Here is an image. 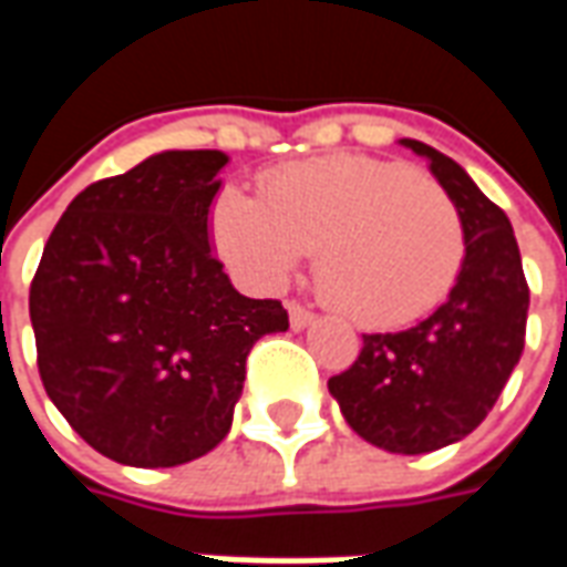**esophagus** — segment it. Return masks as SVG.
<instances>
[{"label":"esophagus","instance_id":"obj_1","mask_svg":"<svg viewBox=\"0 0 567 567\" xmlns=\"http://www.w3.org/2000/svg\"><path fill=\"white\" fill-rule=\"evenodd\" d=\"M288 321H291L295 331H303V328H309V324L316 321V312H309V309L300 307V303H288Z\"/></svg>","mask_w":567,"mask_h":567}]
</instances>
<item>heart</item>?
I'll list each match as a JSON object with an SVG mask.
<instances>
[{
	"label": "heart",
	"mask_w": 567,
	"mask_h": 567,
	"mask_svg": "<svg viewBox=\"0 0 567 567\" xmlns=\"http://www.w3.org/2000/svg\"><path fill=\"white\" fill-rule=\"evenodd\" d=\"M212 243L230 270L272 291L316 255L328 303L358 324L422 319L450 295L464 260L462 215L413 166L361 154L295 163L260 182V197L224 187Z\"/></svg>",
	"instance_id": "1"
}]
</instances>
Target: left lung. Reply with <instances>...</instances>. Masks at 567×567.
<instances>
[{
  "instance_id": "8db88e82",
  "label": "left lung",
  "mask_w": 567,
  "mask_h": 567,
  "mask_svg": "<svg viewBox=\"0 0 567 567\" xmlns=\"http://www.w3.org/2000/svg\"><path fill=\"white\" fill-rule=\"evenodd\" d=\"M462 215L464 260L446 300L394 333H364L352 368L331 377L333 401L373 446L422 455L458 443L498 401L519 364L528 285L507 215L458 163L419 140H401Z\"/></svg>"
}]
</instances>
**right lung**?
<instances>
[{
  "label": "right lung",
  "instance_id": "1",
  "mask_svg": "<svg viewBox=\"0 0 567 567\" xmlns=\"http://www.w3.org/2000/svg\"><path fill=\"white\" fill-rule=\"evenodd\" d=\"M227 154L161 151L72 199L42 251L30 321L44 392L130 467H175L234 425L246 358L288 331L279 300L239 295L212 255Z\"/></svg>",
  "mask_w": 567,
  "mask_h": 567
}]
</instances>
